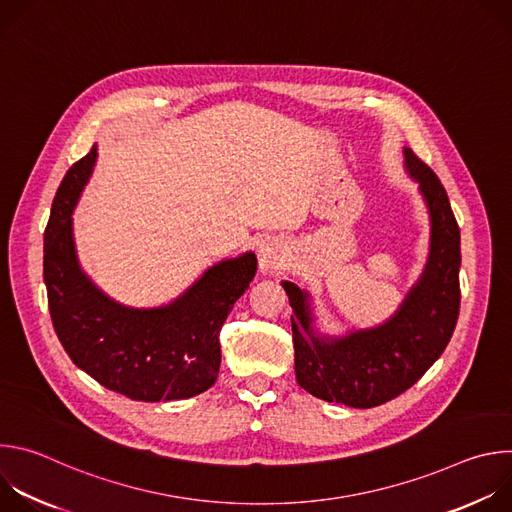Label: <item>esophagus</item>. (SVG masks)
<instances>
[{"instance_id": "34e87169", "label": "esophagus", "mask_w": 512, "mask_h": 512, "mask_svg": "<svg viewBox=\"0 0 512 512\" xmlns=\"http://www.w3.org/2000/svg\"><path fill=\"white\" fill-rule=\"evenodd\" d=\"M285 263V251H283V245L277 243V241H265L261 247H259V271L265 275V273H275L283 267Z\"/></svg>"}]
</instances>
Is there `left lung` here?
<instances>
[{
	"label": "left lung",
	"instance_id": "1",
	"mask_svg": "<svg viewBox=\"0 0 512 512\" xmlns=\"http://www.w3.org/2000/svg\"><path fill=\"white\" fill-rule=\"evenodd\" d=\"M405 168L429 210L425 269L399 310L381 326L340 338L316 334L308 291L281 281L294 308L296 379L318 399L356 409L383 405L413 387L446 350L460 314V227L446 188L409 148Z\"/></svg>",
	"mask_w": 512,
	"mask_h": 512
}]
</instances>
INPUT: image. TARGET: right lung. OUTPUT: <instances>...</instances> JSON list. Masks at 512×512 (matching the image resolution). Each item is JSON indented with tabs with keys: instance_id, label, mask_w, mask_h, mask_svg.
<instances>
[{
	"instance_id": "right-lung-1",
	"label": "right lung",
	"mask_w": 512,
	"mask_h": 512,
	"mask_svg": "<svg viewBox=\"0 0 512 512\" xmlns=\"http://www.w3.org/2000/svg\"><path fill=\"white\" fill-rule=\"evenodd\" d=\"M97 148L58 186L44 231V283L56 336L70 360L103 387L133 401H178L218 377V334L257 271L255 253L212 265L180 298L129 308L85 275L72 239V210L93 172Z\"/></svg>"
}]
</instances>
